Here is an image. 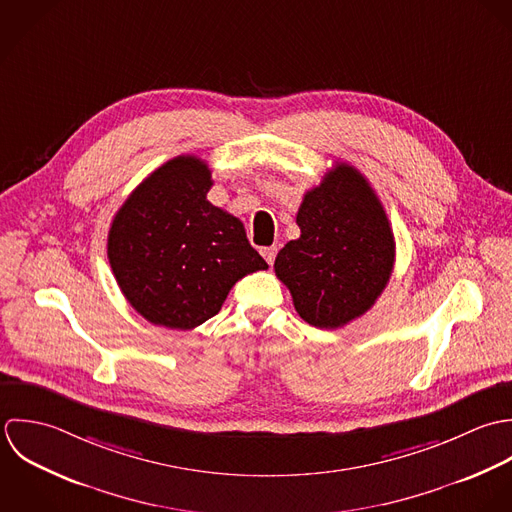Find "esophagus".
Wrapping results in <instances>:
<instances>
[{
	"mask_svg": "<svg viewBox=\"0 0 512 512\" xmlns=\"http://www.w3.org/2000/svg\"><path fill=\"white\" fill-rule=\"evenodd\" d=\"M261 255L265 257V261H267L269 265H273V261H275V257H277V247H263V249H261Z\"/></svg>",
	"mask_w": 512,
	"mask_h": 512,
	"instance_id": "1",
	"label": "esophagus"
}]
</instances>
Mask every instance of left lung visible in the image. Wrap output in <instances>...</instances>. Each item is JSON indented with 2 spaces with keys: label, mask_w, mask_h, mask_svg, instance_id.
<instances>
[{
  "label": "left lung",
  "mask_w": 512,
  "mask_h": 512,
  "mask_svg": "<svg viewBox=\"0 0 512 512\" xmlns=\"http://www.w3.org/2000/svg\"><path fill=\"white\" fill-rule=\"evenodd\" d=\"M301 237L275 259L299 316L340 328L374 307L396 261L388 215L368 180L348 164L308 190L297 213Z\"/></svg>",
  "instance_id": "1"
}]
</instances>
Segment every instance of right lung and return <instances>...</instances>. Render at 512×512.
Here are the masks:
<instances>
[{
    "label": "right lung",
    "mask_w": 512,
    "mask_h": 512,
    "mask_svg": "<svg viewBox=\"0 0 512 512\" xmlns=\"http://www.w3.org/2000/svg\"><path fill=\"white\" fill-rule=\"evenodd\" d=\"M211 186L202 158L178 156L112 219L110 269L126 301L152 324L192 330L219 312L239 279L269 267L243 223L207 202Z\"/></svg>",
    "instance_id": "1"
}]
</instances>
